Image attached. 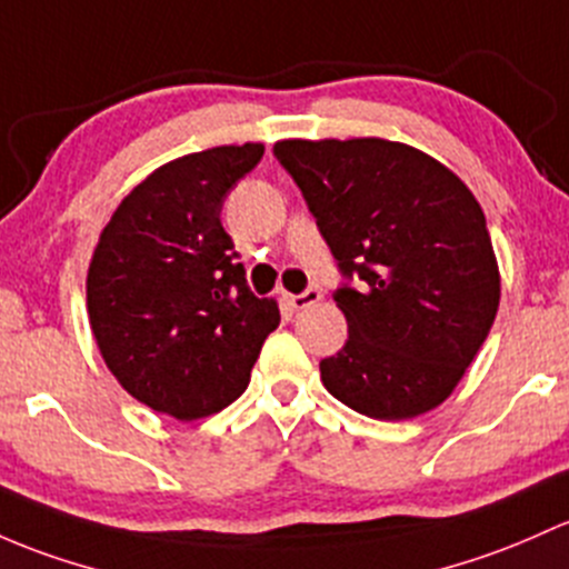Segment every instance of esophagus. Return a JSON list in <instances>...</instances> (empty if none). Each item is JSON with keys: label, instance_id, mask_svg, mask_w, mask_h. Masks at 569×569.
Segmentation results:
<instances>
[{"label": "esophagus", "instance_id": "34e87169", "mask_svg": "<svg viewBox=\"0 0 569 569\" xmlns=\"http://www.w3.org/2000/svg\"><path fill=\"white\" fill-rule=\"evenodd\" d=\"M321 300V289H316V286H310V289H305L302 295H286L283 302L289 305L291 310H305L310 308V305H316Z\"/></svg>", "mask_w": 569, "mask_h": 569}]
</instances>
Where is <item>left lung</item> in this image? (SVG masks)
<instances>
[{
    "label": "left lung",
    "instance_id": "8db88e82",
    "mask_svg": "<svg viewBox=\"0 0 569 569\" xmlns=\"http://www.w3.org/2000/svg\"><path fill=\"white\" fill-rule=\"evenodd\" d=\"M274 158L300 184L346 278L349 340L319 362L327 392L373 420H411L450 398L486 343L501 297L486 214L420 149L387 139H286Z\"/></svg>",
    "mask_w": 569,
    "mask_h": 569
}]
</instances>
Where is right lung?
Returning <instances> with one entry per match:
<instances>
[{
    "instance_id": "add662e5",
    "label": "right lung",
    "mask_w": 569,
    "mask_h": 569,
    "mask_svg": "<svg viewBox=\"0 0 569 569\" xmlns=\"http://www.w3.org/2000/svg\"><path fill=\"white\" fill-rule=\"evenodd\" d=\"M264 143L190 152L136 184L100 231L87 272L98 349L136 400L177 420L234 403L267 335L274 300L248 289L220 223L226 196Z\"/></svg>"
}]
</instances>
